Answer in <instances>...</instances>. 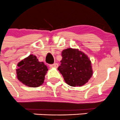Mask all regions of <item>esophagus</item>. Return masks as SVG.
Instances as JSON below:
<instances>
[{
	"label": "esophagus",
	"mask_w": 120,
	"mask_h": 120,
	"mask_svg": "<svg viewBox=\"0 0 120 120\" xmlns=\"http://www.w3.org/2000/svg\"><path fill=\"white\" fill-rule=\"evenodd\" d=\"M49 66L50 67H54V68H57L58 67V64L57 63H54L53 64H50Z\"/></svg>",
	"instance_id": "esophagus-1"
}]
</instances>
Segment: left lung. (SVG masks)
<instances>
[{
	"label": "left lung",
	"mask_w": 120,
	"mask_h": 120,
	"mask_svg": "<svg viewBox=\"0 0 120 120\" xmlns=\"http://www.w3.org/2000/svg\"><path fill=\"white\" fill-rule=\"evenodd\" d=\"M61 56L58 70L66 83L73 87L85 84L93 75L91 61L88 57L79 50L71 48L64 50Z\"/></svg>",
	"instance_id": "obj_1"
}]
</instances>
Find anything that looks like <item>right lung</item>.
Instances as JSON below:
<instances>
[{
    "instance_id": "add662e5",
    "label": "right lung",
    "mask_w": 120,
    "mask_h": 120,
    "mask_svg": "<svg viewBox=\"0 0 120 120\" xmlns=\"http://www.w3.org/2000/svg\"><path fill=\"white\" fill-rule=\"evenodd\" d=\"M17 79L24 85L37 87L42 84L47 67L43 62H39L35 56L30 55L17 64Z\"/></svg>"
}]
</instances>
